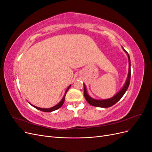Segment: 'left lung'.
<instances>
[{
	"mask_svg": "<svg viewBox=\"0 0 152 152\" xmlns=\"http://www.w3.org/2000/svg\"><path fill=\"white\" fill-rule=\"evenodd\" d=\"M123 48V50L126 53L128 56V59H129V72H128V76L126 81V83L123 86L121 90L118 92V93H117L114 96H113L112 98H110V99H96L93 98H91V96L87 94V89H86V87L85 84H84V97L86 99V101L88 102L89 104H90L92 106H94V107H101V108H108L112 107L113 104L117 103L119 100H120L124 94H125L126 91L127 90L130 84V79H131V60H130V57L128 53L126 51V50Z\"/></svg>",
	"mask_w": 152,
	"mask_h": 152,
	"instance_id": "left-lung-1",
	"label": "left lung"
}]
</instances>
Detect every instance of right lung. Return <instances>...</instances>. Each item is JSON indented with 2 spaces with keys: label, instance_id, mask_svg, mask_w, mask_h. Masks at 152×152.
Returning <instances> with one entry per match:
<instances>
[{
  "label": "right lung",
  "instance_id": "add662e5",
  "mask_svg": "<svg viewBox=\"0 0 152 152\" xmlns=\"http://www.w3.org/2000/svg\"><path fill=\"white\" fill-rule=\"evenodd\" d=\"M70 86H71V85H70V86H69L68 87V88L66 89V91H65V95H64L63 98H62V99L61 100V102H59V103H58L56 105L54 106L53 107L49 108H39V107H35V106H34V105H33V104H30H30L32 106V107H34V108H35L36 109L39 110H40V111H42V112H53V111H54V110H58V108H59L60 107H61V106H62V105H63V104L64 103V102H65V96H66V93H67V91H68V89H70Z\"/></svg>",
  "mask_w": 152,
  "mask_h": 152
}]
</instances>
